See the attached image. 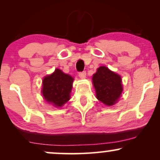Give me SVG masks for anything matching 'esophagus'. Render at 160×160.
<instances>
[{
	"mask_svg": "<svg viewBox=\"0 0 160 160\" xmlns=\"http://www.w3.org/2000/svg\"><path fill=\"white\" fill-rule=\"evenodd\" d=\"M86 75V71H82V72L79 73V77H80V79H85Z\"/></svg>",
	"mask_w": 160,
	"mask_h": 160,
	"instance_id": "esophagus-1",
	"label": "esophagus"
}]
</instances>
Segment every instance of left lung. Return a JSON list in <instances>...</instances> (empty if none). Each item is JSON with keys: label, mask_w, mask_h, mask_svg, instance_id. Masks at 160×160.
<instances>
[{"label": "left lung", "mask_w": 160, "mask_h": 160, "mask_svg": "<svg viewBox=\"0 0 160 160\" xmlns=\"http://www.w3.org/2000/svg\"><path fill=\"white\" fill-rule=\"evenodd\" d=\"M92 83L96 98L108 106L117 103L122 92V80L119 74L105 66H101L93 74Z\"/></svg>", "instance_id": "1"}]
</instances>
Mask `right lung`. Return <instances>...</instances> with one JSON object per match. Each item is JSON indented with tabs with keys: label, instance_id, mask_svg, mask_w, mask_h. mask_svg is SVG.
<instances>
[{
	"label": "right lung",
	"instance_id": "obj_1",
	"mask_svg": "<svg viewBox=\"0 0 160 160\" xmlns=\"http://www.w3.org/2000/svg\"><path fill=\"white\" fill-rule=\"evenodd\" d=\"M73 82L72 77L56 69L52 74L43 78L41 91L43 98L55 107H62L70 100Z\"/></svg>",
	"mask_w": 160,
	"mask_h": 160
}]
</instances>
